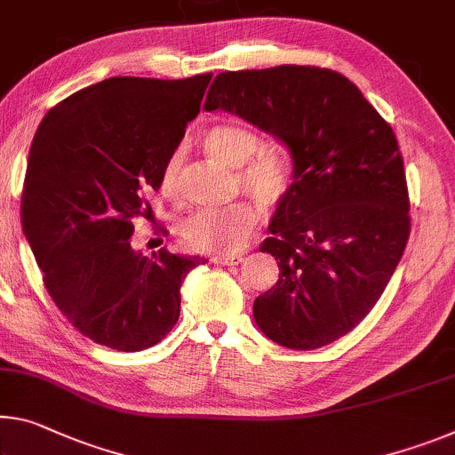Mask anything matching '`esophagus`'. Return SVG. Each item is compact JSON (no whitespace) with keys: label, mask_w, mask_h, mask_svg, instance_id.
Wrapping results in <instances>:
<instances>
[{"label":"esophagus","mask_w":455,"mask_h":455,"mask_svg":"<svg viewBox=\"0 0 455 455\" xmlns=\"http://www.w3.org/2000/svg\"><path fill=\"white\" fill-rule=\"evenodd\" d=\"M243 255L239 253V255H214L212 257V263H216V265H239V263H243Z\"/></svg>","instance_id":"esophagus-1"}]
</instances>
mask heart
I'll list each match as a JSON object with an SVG mask.
<instances>
[{
	"instance_id": "1",
	"label": "heart",
	"mask_w": 455,
	"mask_h": 455,
	"mask_svg": "<svg viewBox=\"0 0 455 455\" xmlns=\"http://www.w3.org/2000/svg\"><path fill=\"white\" fill-rule=\"evenodd\" d=\"M261 140L253 129L220 124L204 133V148L216 160L239 168V182L244 190L267 206L277 204L290 190L293 170L283 151L261 148ZM180 156L174 154L164 165V190L176 192ZM259 220L253 202L239 200L222 208H202L188 216L180 227L184 243L190 249L211 255H228L241 247Z\"/></svg>"
}]
</instances>
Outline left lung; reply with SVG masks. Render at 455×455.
I'll list each match as a JSON object with an SVG mask.
<instances>
[{
    "instance_id": "left-lung-1",
    "label": "left lung",
    "mask_w": 455,
    "mask_h": 455,
    "mask_svg": "<svg viewBox=\"0 0 455 455\" xmlns=\"http://www.w3.org/2000/svg\"><path fill=\"white\" fill-rule=\"evenodd\" d=\"M204 109L239 115L291 154V186L259 249L279 265L277 283L253 304L259 330L291 350L348 334L383 295L409 239L391 125L340 72L295 64L220 72Z\"/></svg>"
}]
</instances>
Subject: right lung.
I'll use <instances>...</instances> for the list:
<instances>
[{
    "instance_id": "add662e5",
    "label": "right lung",
    "mask_w": 455,
    "mask_h": 455,
    "mask_svg": "<svg viewBox=\"0 0 455 455\" xmlns=\"http://www.w3.org/2000/svg\"><path fill=\"white\" fill-rule=\"evenodd\" d=\"M211 76L107 78L50 109L34 135L21 230L50 298L97 344L135 352L160 342L178 322L182 281L206 263L165 249L149 259L132 235Z\"/></svg>"
}]
</instances>
